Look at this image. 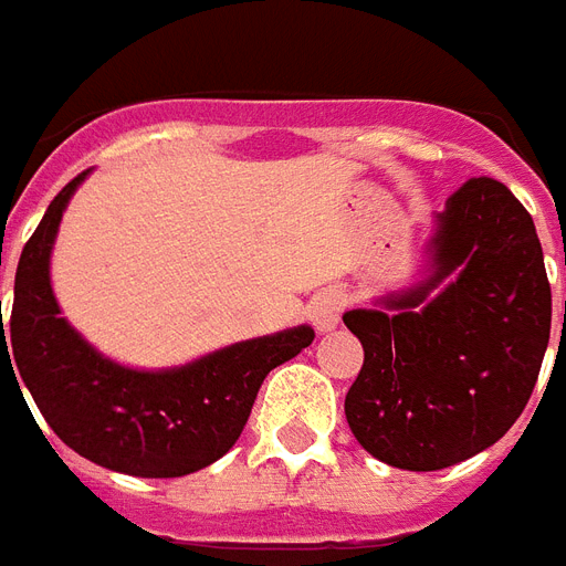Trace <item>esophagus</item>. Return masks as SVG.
I'll use <instances>...</instances> for the list:
<instances>
[{
  "instance_id": "34e87169",
  "label": "esophagus",
  "mask_w": 566,
  "mask_h": 566,
  "mask_svg": "<svg viewBox=\"0 0 566 566\" xmlns=\"http://www.w3.org/2000/svg\"><path fill=\"white\" fill-rule=\"evenodd\" d=\"M340 311H344V296L337 291H319L308 305V317L319 335H326L340 323Z\"/></svg>"
}]
</instances>
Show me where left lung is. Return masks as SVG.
Wrapping results in <instances>:
<instances>
[{
    "mask_svg": "<svg viewBox=\"0 0 566 566\" xmlns=\"http://www.w3.org/2000/svg\"><path fill=\"white\" fill-rule=\"evenodd\" d=\"M344 323L364 346L346 422L373 458L429 473L479 455L517 422L549 344L535 222L502 181L470 179L434 213L420 282Z\"/></svg>",
    "mask_w": 566,
    "mask_h": 566,
    "instance_id": "8db88e82",
    "label": "left lung"
}]
</instances>
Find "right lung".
Returning <instances> with one entry per match:
<instances>
[{
	"label": "right lung",
	"mask_w": 566,
	"mask_h": 566,
	"mask_svg": "<svg viewBox=\"0 0 566 566\" xmlns=\"http://www.w3.org/2000/svg\"><path fill=\"white\" fill-rule=\"evenodd\" d=\"M87 176H75L52 199L22 249L11 337L2 328L0 358L17 361L13 376L29 387L49 429L93 464L140 479L196 473L234 447L266 373L311 346L314 328L240 340L167 370L111 361L61 317L49 279L61 217Z\"/></svg>",
	"instance_id": "obj_1"
}]
</instances>
